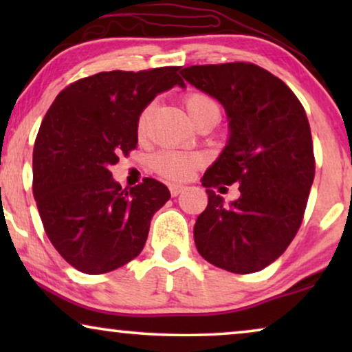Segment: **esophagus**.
I'll list each match as a JSON object with an SVG mask.
<instances>
[{
    "instance_id": "esophagus-1",
    "label": "esophagus",
    "mask_w": 352,
    "mask_h": 352,
    "mask_svg": "<svg viewBox=\"0 0 352 352\" xmlns=\"http://www.w3.org/2000/svg\"><path fill=\"white\" fill-rule=\"evenodd\" d=\"M182 190H184V186H181V184H170V192H171L173 197H177Z\"/></svg>"
}]
</instances>
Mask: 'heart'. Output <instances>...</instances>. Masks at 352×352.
Returning a JSON list of instances; mask_svg holds the SVG:
<instances>
[{"label":"heart","mask_w":352,"mask_h":352,"mask_svg":"<svg viewBox=\"0 0 352 352\" xmlns=\"http://www.w3.org/2000/svg\"><path fill=\"white\" fill-rule=\"evenodd\" d=\"M187 112L190 113V117L194 118L200 112H204L205 109L213 107L216 102L210 96L204 93H190L186 96L184 99ZM148 118H151V107H146L139 115L138 118V133L144 134L147 131L148 126ZM201 158L197 153L189 152H179V151H163L157 153L153 158V168L157 173H160L162 176L168 177L173 181H186L194 175V171L200 166Z\"/></svg>","instance_id":"heart-1"}]
</instances>
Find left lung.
Here are the masks:
<instances>
[{
  "mask_svg": "<svg viewBox=\"0 0 352 352\" xmlns=\"http://www.w3.org/2000/svg\"><path fill=\"white\" fill-rule=\"evenodd\" d=\"M181 75L224 105L230 129L201 179L208 206L194 228L197 250L229 272L261 271L295 239L314 181L305 107L280 78L250 62L190 65ZM234 182L241 197L226 207L212 187Z\"/></svg>",
  "mask_w": 352,
  "mask_h": 352,
  "instance_id": "obj_1",
  "label": "left lung"
}]
</instances>
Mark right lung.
Masks as SVG:
<instances>
[{
	"label": "right lung",
	"instance_id": "right-lung-1",
	"mask_svg": "<svg viewBox=\"0 0 352 352\" xmlns=\"http://www.w3.org/2000/svg\"><path fill=\"white\" fill-rule=\"evenodd\" d=\"M181 67L100 72L70 83L51 104L33 147V195L47 239L85 274L118 269L142 252L151 219L170 200L146 177L122 189L109 168L138 146V118Z\"/></svg>",
	"mask_w": 352,
	"mask_h": 352
}]
</instances>
